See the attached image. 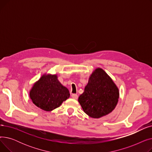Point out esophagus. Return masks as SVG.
Segmentation results:
<instances>
[{
	"mask_svg": "<svg viewBox=\"0 0 152 152\" xmlns=\"http://www.w3.org/2000/svg\"><path fill=\"white\" fill-rule=\"evenodd\" d=\"M71 97H72V98H73V99H77V98H78V96H77V94H73L71 95Z\"/></svg>",
	"mask_w": 152,
	"mask_h": 152,
	"instance_id": "esophagus-1",
	"label": "esophagus"
}]
</instances>
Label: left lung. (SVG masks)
I'll return each instance as SVG.
<instances>
[{"instance_id":"8db88e82","label":"left lung","mask_w":152,"mask_h":152,"mask_svg":"<svg viewBox=\"0 0 152 152\" xmlns=\"http://www.w3.org/2000/svg\"><path fill=\"white\" fill-rule=\"evenodd\" d=\"M119 97V89L112 79L104 70L98 68L91 75L78 102L87 115L99 118L115 108Z\"/></svg>"}]
</instances>
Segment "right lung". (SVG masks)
Here are the masks:
<instances>
[{
  "instance_id": "1",
  "label": "right lung",
  "mask_w": 152,
  "mask_h": 152,
  "mask_svg": "<svg viewBox=\"0 0 152 152\" xmlns=\"http://www.w3.org/2000/svg\"><path fill=\"white\" fill-rule=\"evenodd\" d=\"M69 92L58 80L57 75L44 74L32 87L29 97L35 105L50 111L69 97Z\"/></svg>"
}]
</instances>
